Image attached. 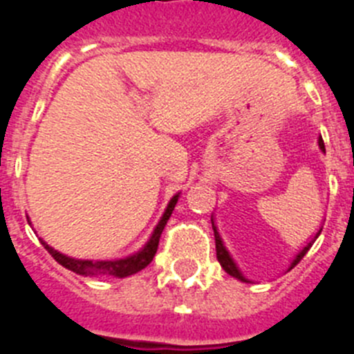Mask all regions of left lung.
I'll return each instance as SVG.
<instances>
[{"instance_id": "left-lung-1", "label": "left lung", "mask_w": 354, "mask_h": 354, "mask_svg": "<svg viewBox=\"0 0 354 354\" xmlns=\"http://www.w3.org/2000/svg\"><path fill=\"white\" fill-rule=\"evenodd\" d=\"M319 147H321L322 151H326V149H324V140H322L321 137H319ZM212 228H214V235H215V251H217V260H219L221 267H223V269L226 270V272H228L230 276H233V278L241 279V281H248V279H245L244 276H242L241 270H239V267L235 266V262H233V260H232V257H230V253H228V251H226V248H224L223 241H221V236H219V232H217V228H215V226H214V221H212ZM319 235H321V230H319V232H317V235H315V239H317ZM312 244H313V241L308 242V244H306L305 248H303V250L299 251V253H297V257L294 258V260H292L290 269H292V267H294V266H297V263H299L301 258H303L306 253H308V250H310V248H312Z\"/></svg>"}]
</instances>
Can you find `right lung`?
<instances>
[{
    "mask_svg": "<svg viewBox=\"0 0 354 354\" xmlns=\"http://www.w3.org/2000/svg\"><path fill=\"white\" fill-rule=\"evenodd\" d=\"M178 198H180V192H178V194L174 196L171 201H169L167 208H165V212H164V215H162L160 223L156 224L155 232H153L151 239L147 241V244L144 245L139 253L131 254V257H128V258H121V260H106V262H104V260H101V262H92V260H76V258L66 257V254L55 251L53 248H49L44 241H42V245H44L46 250L49 251V254H51V257H53L55 260L60 263V266H64L66 269L73 270V272H76V274H84V276L109 274V276H118V278L131 276L151 263L153 257H155L156 250H158L160 235H162V232H164L165 224H167L169 217H171L174 207H176Z\"/></svg>",
    "mask_w": 354,
    "mask_h": 354,
    "instance_id": "obj_1",
    "label": "right lung"
}]
</instances>
